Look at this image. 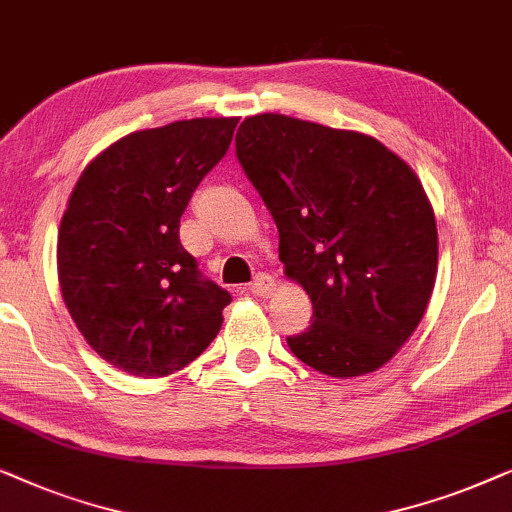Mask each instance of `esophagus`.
<instances>
[{"mask_svg": "<svg viewBox=\"0 0 512 512\" xmlns=\"http://www.w3.org/2000/svg\"><path fill=\"white\" fill-rule=\"evenodd\" d=\"M248 290L257 297H267L271 295V290H274V281H271V276L267 274H257L255 281L248 285Z\"/></svg>", "mask_w": 512, "mask_h": 512, "instance_id": "34e87169", "label": "esophagus"}]
</instances>
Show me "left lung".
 Here are the masks:
<instances>
[{"label": "left lung", "mask_w": 512, "mask_h": 512, "mask_svg": "<svg viewBox=\"0 0 512 512\" xmlns=\"http://www.w3.org/2000/svg\"><path fill=\"white\" fill-rule=\"evenodd\" d=\"M236 159L274 217L285 274L313 304L290 351L330 377L388 363L424 318L438 269L414 170L363 133L283 114L245 119Z\"/></svg>", "instance_id": "8db88e82"}]
</instances>
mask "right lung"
<instances>
[{"instance_id":"add662e5","label":"right lung","mask_w":512,"mask_h":512,"mask_svg":"<svg viewBox=\"0 0 512 512\" xmlns=\"http://www.w3.org/2000/svg\"><path fill=\"white\" fill-rule=\"evenodd\" d=\"M238 119L131 133L81 173L58 231L67 311L93 351L135 377L199 358L231 295L180 243V217L227 154Z\"/></svg>"}]
</instances>
